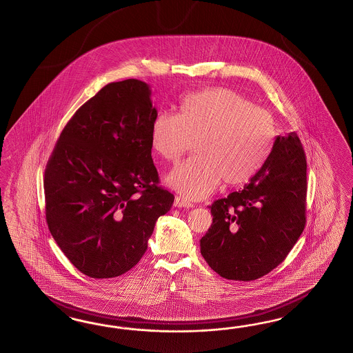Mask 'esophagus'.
I'll return each instance as SVG.
<instances>
[{
	"label": "esophagus",
	"instance_id": "obj_1",
	"mask_svg": "<svg viewBox=\"0 0 353 353\" xmlns=\"http://www.w3.org/2000/svg\"><path fill=\"white\" fill-rule=\"evenodd\" d=\"M174 207L192 208L194 207V204L190 203L188 199L182 198V196H176V199H174Z\"/></svg>",
	"mask_w": 353,
	"mask_h": 353
}]
</instances>
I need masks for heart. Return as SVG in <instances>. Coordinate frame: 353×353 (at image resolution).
<instances>
[{
	"label": "heart",
	"mask_w": 353,
	"mask_h": 353,
	"mask_svg": "<svg viewBox=\"0 0 353 353\" xmlns=\"http://www.w3.org/2000/svg\"><path fill=\"white\" fill-rule=\"evenodd\" d=\"M274 137L272 114L228 88L186 95L180 114L159 111L150 130L155 152L170 162L195 140L196 155L167 176L168 185L190 199L205 198L222 180L225 186L251 180L267 162Z\"/></svg>",
	"instance_id": "1"
}]
</instances>
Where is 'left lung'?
<instances>
[{
  "instance_id": "8db88e82",
  "label": "left lung",
  "mask_w": 353,
  "mask_h": 353,
  "mask_svg": "<svg viewBox=\"0 0 353 353\" xmlns=\"http://www.w3.org/2000/svg\"><path fill=\"white\" fill-rule=\"evenodd\" d=\"M306 155L296 132L276 137L249 183L212 204L200 240L209 267L225 279L255 281L278 267L306 223Z\"/></svg>"
}]
</instances>
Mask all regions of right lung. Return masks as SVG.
Here are the masks:
<instances>
[{
    "mask_svg": "<svg viewBox=\"0 0 353 353\" xmlns=\"http://www.w3.org/2000/svg\"><path fill=\"white\" fill-rule=\"evenodd\" d=\"M137 79L111 83L62 130L44 171L46 219L72 265L92 278L135 267L174 196L152 159L157 110Z\"/></svg>",
    "mask_w": 353,
    "mask_h": 353,
    "instance_id": "1",
    "label": "right lung"
}]
</instances>
